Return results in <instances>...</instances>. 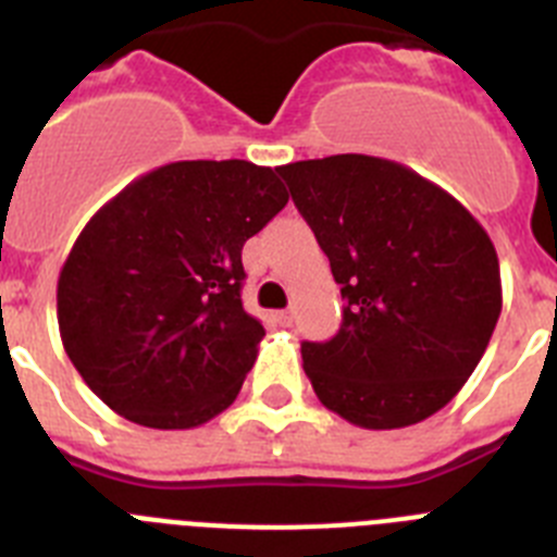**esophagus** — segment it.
<instances>
[{
  "label": "esophagus",
  "instance_id": "obj_1",
  "mask_svg": "<svg viewBox=\"0 0 557 557\" xmlns=\"http://www.w3.org/2000/svg\"><path fill=\"white\" fill-rule=\"evenodd\" d=\"M273 320L278 325H289V323H293V312H289V309H284V312H275Z\"/></svg>",
  "mask_w": 557,
  "mask_h": 557
}]
</instances>
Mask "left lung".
<instances>
[{"instance_id": "1", "label": "left lung", "mask_w": 557, "mask_h": 557, "mask_svg": "<svg viewBox=\"0 0 557 557\" xmlns=\"http://www.w3.org/2000/svg\"><path fill=\"white\" fill-rule=\"evenodd\" d=\"M342 287L329 342H300L325 408L370 431L428 420L472 375L503 309L492 239L411 168L336 154L278 168Z\"/></svg>"}]
</instances>
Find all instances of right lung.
I'll return each mask as SVG.
<instances>
[{
    "instance_id": "add662e5",
    "label": "right lung",
    "mask_w": 557,
    "mask_h": 557,
    "mask_svg": "<svg viewBox=\"0 0 557 557\" xmlns=\"http://www.w3.org/2000/svg\"><path fill=\"white\" fill-rule=\"evenodd\" d=\"M289 196L273 168L171 162L88 221L58 282L63 348L129 422L203 425L239 395L264 329L243 309V245Z\"/></svg>"
}]
</instances>
